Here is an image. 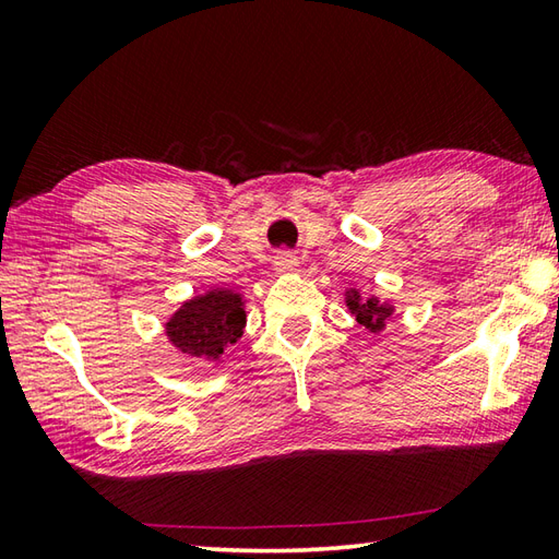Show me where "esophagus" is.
I'll return each instance as SVG.
<instances>
[{
  "instance_id": "obj_1",
  "label": "esophagus",
  "mask_w": 559,
  "mask_h": 559,
  "mask_svg": "<svg viewBox=\"0 0 559 559\" xmlns=\"http://www.w3.org/2000/svg\"><path fill=\"white\" fill-rule=\"evenodd\" d=\"M298 266L300 261L290 252H281L276 254V259H273V269H276V273H281V276H290V273L298 271Z\"/></svg>"
}]
</instances>
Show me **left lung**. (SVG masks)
I'll list each match as a JSON object with an SVG mask.
<instances>
[{
    "label": "left lung",
    "mask_w": 559,
    "mask_h": 559,
    "mask_svg": "<svg viewBox=\"0 0 559 559\" xmlns=\"http://www.w3.org/2000/svg\"><path fill=\"white\" fill-rule=\"evenodd\" d=\"M343 302H346L348 312L355 317V322L365 326L372 334H382L386 329V322L396 314L394 302L382 300L379 295H362L358 286H350L343 290Z\"/></svg>",
    "instance_id": "left-lung-1"
}]
</instances>
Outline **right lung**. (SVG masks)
<instances>
[{"label": "right lung", "mask_w": 559, "mask_h": 559, "mask_svg": "<svg viewBox=\"0 0 559 559\" xmlns=\"http://www.w3.org/2000/svg\"><path fill=\"white\" fill-rule=\"evenodd\" d=\"M245 293L209 288L177 307L165 319L163 331L175 350H180L187 358L221 367L225 365L223 353L245 334Z\"/></svg>", "instance_id": "add662e5"}]
</instances>
